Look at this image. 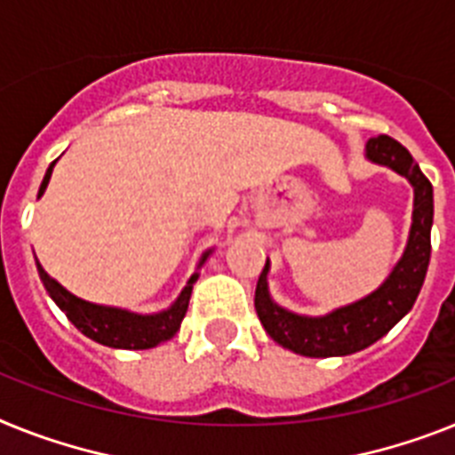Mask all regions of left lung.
<instances>
[{
    "instance_id": "1",
    "label": "left lung",
    "mask_w": 455,
    "mask_h": 455,
    "mask_svg": "<svg viewBox=\"0 0 455 455\" xmlns=\"http://www.w3.org/2000/svg\"><path fill=\"white\" fill-rule=\"evenodd\" d=\"M370 162L388 166L410 180L414 187V212H411L410 240L403 259L387 277V282L365 299L338 307L323 316H303L284 310L270 299L268 268L259 275L254 307L266 333L293 354L312 358L347 356L361 351L387 335L411 310L421 291L430 263V227H433V185L421 173L407 148L391 136H377L365 143Z\"/></svg>"
}]
</instances>
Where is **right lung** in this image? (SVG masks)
<instances>
[{
    "label": "right lung",
    "instance_id": "obj_1",
    "mask_svg": "<svg viewBox=\"0 0 455 455\" xmlns=\"http://www.w3.org/2000/svg\"><path fill=\"white\" fill-rule=\"evenodd\" d=\"M52 166H55V162L45 171L44 182L39 187V196L45 192L48 182H51ZM210 251L212 250H208L201 257L198 268L210 257ZM36 268H39V277L44 282L45 291L51 293V299L55 300L57 307L68 316V322L74 323L80 333H85L90 339H94L99 345L113 347V349H152V347L162 345V342L173 338L187 315V305H189L194 282L198 280V273H194L169 310L156 312V315H136V312L120 310V307L87 303V300L67 291L60 282L52 280L51 275L41 268L39 261H36Z\"/></svg>",
    "mask_w": 455,
    "mask_h": 455
}]
</instances>
